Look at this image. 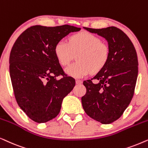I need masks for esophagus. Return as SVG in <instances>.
Segmentation results:
<instances>
[{
    "instance_id": "34e87169",
    "label": "esophagus",
    "mask_w": 148,
    "mask_h": 148,
    "mask_svg": "<svg viewBox=\"0 0 148 148\" xmlns=\"http://www.w3.org/2000/svg\"><path fill=\"white\" fill-rule=\"evenodd\" d=\"M76 83L77 84H82V81L80 80H76Z\"/></svg>"
}]
</instances>
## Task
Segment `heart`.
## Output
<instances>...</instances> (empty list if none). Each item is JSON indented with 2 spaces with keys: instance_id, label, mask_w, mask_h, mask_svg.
Segmentation results:
<instances>
[{
  "instance_id": "obj_1",
  "label": "heart",
  "mask_w": 148,
  "mask_h": 148,
  "mask_svg": "<svg viewBox=\"0 0 148 148\" xmlns=\"http://www.w3.org/2000/svg\"><path fill=\"white\" fill-rule=\"evenodd\" d=\"M55 54L62 66H67L76 56L78 62L65 69L69 76L83 78L90 72H97L105 66L109 56V49L97 36L82 32L69 38V43L61 40L55 46Z\"/></svg>"
}]
</instances>
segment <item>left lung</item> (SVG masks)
<instances>
[{"label":"left lung","instance_id":"8db88e82","mask_svg":"<svg viewBox=\"0 0 148 148\" xmlns=\"http://www.w3.org/2000/svg\"><path fill=\"white\" fill-rule=\"evenodd\" d=\"M107 40L109 56L94 76L97 82L84 80L86 94L81 98L84 112L102 124H110L121 116L133 98L138 75L135 49L127 35L116 27L101 29L83 27Z\"/></svg>","mask_w":148,"mask_h":148}]
</instances>
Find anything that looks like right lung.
I'll return each mask as SVG.
<instances>
[{
  "mask_svg": "<svg viewBox=\"0 0 148 148\" xmlns=\"http://www.w3.org/2000/svg\"><path fill=\"white\" fill-rule=\"evenodd\" d=\"M80 27L34 25L25 29L13 45L9 72L15 99L29 119L46 123L60 113L63 99L75 86L65 75L55 54L56 43ZM62 75L60 80L56 77Z\"/></svg>",
  "mask_w": 148,
  "mask_h": 148,
  "instance_id": "right-lung-1",
  "label": "right lung"
}]
</instances>
